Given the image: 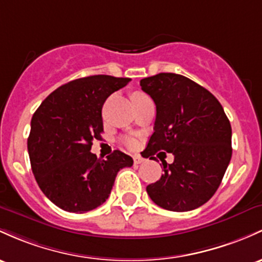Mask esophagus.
I'll list each match as a JSON object with an SVG mask.
<instances>
[{
  "instance_id": "34e87169",
  "label": "esophagus",
  "mask_w": 262,
  "mask_h": 262,
  "mask_svg": "<svg viewBox=\"0 0 262 262\" xmlns=\"http://www.w3.org/2000/svg\"><path fill=\"white\" fill-rule=\"evenodd\" d=\"M133 159H134V164H142L143 162H144V159H143L140 155H134Z\"/></svg>"
}]
</instances>
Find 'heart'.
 I'll return each mask as SVG.
<instances>
[{
	"instance_id": "obj_1",
	"label": "heart",
	"mask_w": 262,
	"mask_h": 262,
	"mask_svg": "<svg viewBox=\"0 0 262 262\" xmlns=\"http://www.w3.org/2000/svg\"><path fill=\"white\" fill-rule=\"evenodd\" d=\"M132 97H145V94L140 93V92H137V93H134ZM124 144L126 146H129V148H134V146H136V140H134L133 138H125Z\"/></svg>"
}]
</instances>
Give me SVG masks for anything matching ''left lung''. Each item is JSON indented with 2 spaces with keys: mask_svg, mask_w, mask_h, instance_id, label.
<instances>
[{
  "mask_svg": "<svg viewBox=\"0 0 262 262\" xmlns=\"http://www.w3.org/2000/svg\"><path fill=\"white\" fill-rule=\"evenodd\" d=\"M140 87L157 105L154 133L142 155H174L171 164L162 160L164 174L146 192L166 210H194L215 194L231 159L228 117L208 89L182 74L159 73Z\"/></svg>",
  "mask_w": 262,
  "mask_h": 262,
  "instance_id": "left-lung-1",
  "label": "left lung"
}]
</instances>
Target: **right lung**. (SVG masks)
<instances>
[{"mask_svg":"<svg viewBox=\"0 0 262 262\" xmlns=\"http://www.w3.org/2000/svg\"><path fill=\"white\" fill-rule=\"evenodd\" d=\"M130 78L98 76L66 83L34 112L27 140L31 166L43 194L70 212L93 210L108 199L118 171L133 159L114 150L107 159L91 153L102 139V108Z\"/></svg>","mask_w":262,"mask_h":262,"instance_id":"obj_1","label":"right lung"}]
</instances>
